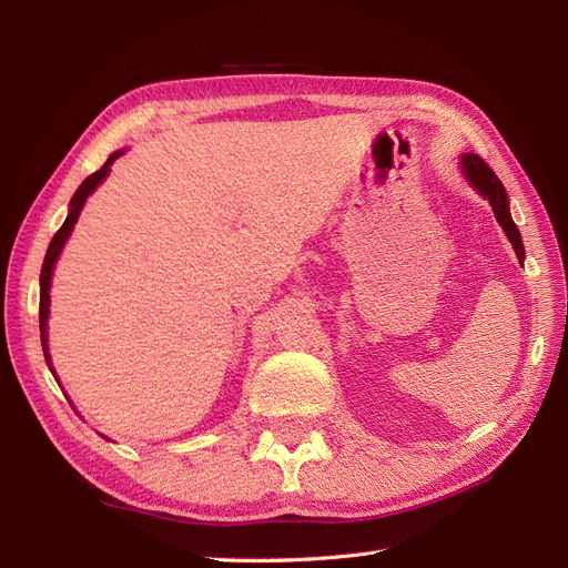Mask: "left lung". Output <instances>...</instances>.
Segmentation results:
<instances>
[{"label": "left lung", "instance_id": "8db88e82", "mask_svg": "<svg viewBox=\"0 0 568 568\" xmlns=\"http://www.w3.org/2000/svg\"><path fill=\"white\" fill-rule=\"evenodd\" d=\"M462 170L467 180L478 189V194H484L490 205H493V213L500 222V227L505 230L507 239L514 246V253H517L519 261H524V244H521V234L514 225V220L509 215V201H507V192L503 182L497 180V175L490 170V165L478 156V153H464L462 156Z\"/></svg>", "mask_w": 568, "mask_h": 568}]
</instances>
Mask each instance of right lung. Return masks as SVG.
I'll use <instances>...</instances> for the list:
<instances>
[{"mask_svg": "<svg viewBox=\"0 0 568 568\" xmlns=\"http://www.w3.org/2000/svg\"><path fill=\"white\" fill-rule=\"evenodd\" d=\"M120 153H123V151L111 153L109 161H106L104 165H101V168L97 170V173H92L88 180H84V182L78 186V192H75L73 199H71V213H68V217H65V222L61 225V230L54 234V239H51V244H49V248H47L44 263H42V272H40V332H42V351H44L47 365H51V363H49V353H47V317H49L51 270H54L57 257H59V253H61V248H63V244H65L68 234H71V230H73V225H75V220H78V215H80V211H82L84 201H88V196L99 186V182L109 175L111 163L120 156Z\"/></svg>", "mask_w": 568, "mask_h": 568, "instance_id": "right-lung-1", "label": "right lung"}]
</instances>
